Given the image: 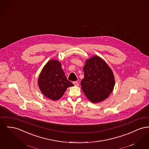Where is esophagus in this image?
Here are the masks:
<instances>
[{"label":"esophagus","mask_w":149,"mask_h":149,"mask_svg":"<svg viewBox=\"0 0 149 149\" xmlns=\"http://www.w3.org/2000/svg\"><path fill=\"white\" fill-rule=\"evenodd\" d=\"M73 84L75 86H79V83L77 81H73Z\"/></svg>","instance_id":"esophagus-1"}]
</instances>
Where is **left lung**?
Listing matches in <instances>:
<instances>
[{"label": "left lung", "mask_w": 149, "mask_h": 149, "mask_svg": "<svg viewBox=\"0 0 149 149\" xmlns=\"http://www.w3.org/2000/svg\"><path fill=\"white\" fill-rule=\"evenodd\" d=\"M83 70L84 77L80 84L88 98L96 103L109 96L114 89L115 80L113 72L107 63L96 56L86 61Z\"/></svg>", "instance_id": "8db88e82"}]
</instances>
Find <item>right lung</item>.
<instances>
[{
	"label": "right lung",
	"instance_id": "obj_1",
	"mask_svg": "<svg viewBox=\"0 0 149 149\" xmlns=\"http://www.w3.org/2000/svg\"><path fill=\"white\" fill-rule=\"evenodd\" d=\"M40 91L47 98L55 101L60 99L66 89L74 84L68 80L57 60H50L45 65L38 79Z\"/></svg>",
	"mask_w": 149,
	"mask_h": 149
}]
</instances>
